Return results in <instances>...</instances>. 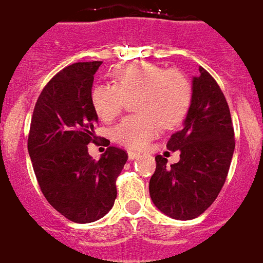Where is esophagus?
Listing matches in <instances>:
<instances>
[{"instance_id":"obj_1","label":"esophagus","mask_w":263,"mask_h":263,"mask_svg":"<svg viewBox=\"0 0 263 263\" xmlns=\"http://www.w3.org/2000/svg\"><path fill=\"white\" fill-rule=\"evenodd\" d=\"M138 157H141V155L137 152H132V151H129V159L130 160H136V159H138Z\"/></svg>"}]
</instances>
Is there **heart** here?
Wrapping results in <instances>:
<instances>
[{
	"instance_id": "b5f03b06",
	"label": "heart",
	"mask_w": 263,
	"mask_h": 263,
	"mask_svg": "<svg viewBox=\"0 0 263 263\" xmlns=\"http://www.w3.org/2000/svg\"><path fill=\"white\" fill-rule=\"evenodd\" d=\"M112 83L98 84L91 91L96 115L111 122L123 110L126 98H134V111L111 132L115 142L126 148L144 149L161 127L180 125L190 110L193 85L186 73L151 62H130L111 72Z\"/></svg>"
}]
</instances>
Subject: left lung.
<instances>
[{
  "instance_id": "left-lung-1",
  "label": "left lung",
  "mask_w": 263,
  "mask_h": 263,
  "mask_svg": "<svg viewBox=\"0 0 263 263\" xmlns=\"http://www.w3.org/2000/svg\"><path fill=\"white\" fill-rule=\"evenodd\" d=\"M180 160L167 165L161 155L149 180L153 203L176 220L198 217L215 202L226 183L235 149L234 125L217 81L203 68L193 80V100L183 129L168 140Z\"/></svg>"
}]
</instances>
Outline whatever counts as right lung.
Returning <instances> with one entry per match:
<instances>
[{"label":"right lung","instance_id":"right-lung-1","mask_svg":"<svg viewBox=\"0 0 263 263\" xmlns=\"http://www.w3.org/2000/svg\"><path fill=\"white\" fill-rule=\"evenodd\" d=\"M102 61L76 62L52 77L33 108L28 152L42 193L57 212L73 222L96 221L117 198V178L126 151L108 146L95 160L98 115L91 104L93 76Z\"/></svg>","mask_w":263,"mask_h":263}]
</instances>
